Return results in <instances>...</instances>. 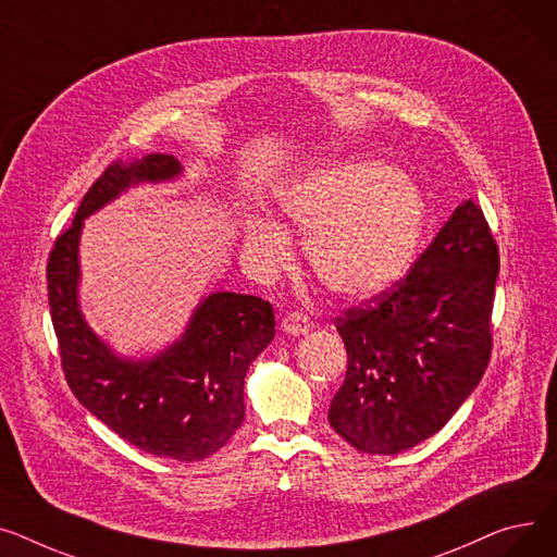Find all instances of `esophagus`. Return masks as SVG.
<instances>
[{
	"mask_svg": "<svg viewBox=\"0 0 557 557\" xmlns=\"http://www.w3.org/2000/svg\"><path fill=\"white\" fill-rule=\"evenodd\" d=\"M310 329L312 323L304 312H289L281 319V331L285 335H306Z\"/></svg>",
	"mask_w": 557,
	"mask_h": 557,
	"instance_id": "34e87169",
	"label": "esophagus"
}]
</instances>
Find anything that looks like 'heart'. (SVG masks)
I'll list each match as a JSON object with an SVG mask.
<instances>
[{"instance_id": "b5f03b06", "label": "heart", "mask_w": 557, "mask_h": 557, "mask_svg": "<svg viewBox=\"0 0 557 557\" xmlns=\"http://www.w3.org/2000/svg\"><path fill=\"white\" fill-rule=\"evenodd\" d=\"M278 211L306 236V258L319 283L342 299H367L400 281L428 232L420 186L375 159L337 161L292 180ZM245 251L265 274L287 265L292 247L272 218L245 224Z\"/></svg>"}]
</instances>
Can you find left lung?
Here are the masks:
<instances>
[{"label":"left lung","instance_id":"8db88e82","mask_svg":"<svg viewBox=\"0 0 557 557\" xmlns=\"http://www.w3.org/2000/svg\"><path fill=\"white\" fill-rule=\"evenodd\" d=\"M497 276V243L468 200L405 278L335 319L348 369L331 428L364 454H398L434 436L490 362Z\"/></svg>","mask_w":557,"mask_h":557}]
</instances>
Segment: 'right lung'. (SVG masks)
<instances>
[{"label":"right lung","mask_w":557,"mask_h":557,"mask_svg":"<svg viewBox=\"0 0 557 557\" xmlns=\"http://www.w3.org/2000/svg\"><path fill=\"white\" fill-rule=\"evenodd\" d=\"M182 175L173 154L112 161L53 243L47 289L62 371L78 403L135 447L175 461H202L245 420V375L274 339V308L236 292H213L193 310L186 331L148 357L116 355L81 312L78 245L87 215L137 184Z\"/></svg>","instance_id":"1"}]
</instances>
